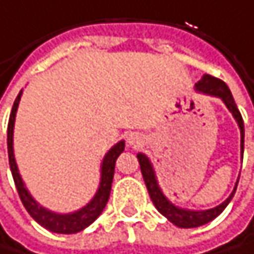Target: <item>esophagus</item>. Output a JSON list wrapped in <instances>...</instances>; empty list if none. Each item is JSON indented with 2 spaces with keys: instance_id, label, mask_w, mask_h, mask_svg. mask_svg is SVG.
Wrapping results in <instances>:
<instances>
[{
  "instance_id": "esophagus-1",
  "label": "esophagus",
  "mask_w": 254,
  "mask_h": 254,
  "mask_svg": "<svg viewBox=\"0 0 254 254\" xmlns=\"http://www.w3.org/2000/svg\"><path fill=\"white\" fill-rule=\"evenodd\" d=\"M127 142H128L130 146H136V145H139L140 139H139V136H136V134H130L128 139H127Z\"/></svg>"
}]
</instances>
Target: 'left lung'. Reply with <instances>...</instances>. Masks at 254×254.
Wrapping results in <instances>:
<instances>
[{"mask_svg":"<svg viewBox=\"0 0 254 254\" xmlns=\"http://www.w3.org/2000/svg\"><path fill=\"white\" fill-rule=\"evenodd\" d=\"M195 90L198 93H204V94H208V96H214V97H219L225 106L229 109V112L232 114V117L235 118L238 127H240V133H241V155L244 152V123H243V117L234 102V97L231 94V90L228 88V85L219 79V78H214L211 75H202V78L195 84ZM137 160H139V164H140V170H142V176H143V181H145V185L148 188L149 192V196L154 202V205L157 207V210L164 216L167 217L173 225L179 226V228H196V226H201V225H205L208 222H211L213 219H216L225 208L226 205L229 204V201L232 199L235 190H237V185H238V179L235 182V187L234 190L231 192V195L219 205L213 207V208H208V210H190V208H182V207H178L175 205L160 188L158 185V181H157V176H155V170L149 161V158L139 152L137 154Z\"/></svg>","mask_w":254,"mask_h":254,"instance_id":"obj_1","label":"left lung"}]
</instances>
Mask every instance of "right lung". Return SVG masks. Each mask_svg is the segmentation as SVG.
I'll return each instance as SVG.
<instances>
[{
    "mask_svg": "<svg viewBox=\"0 0 254 254\" xmlns=\"http://www.w3.org/2000/svg\"><path fill=\"white\" fill-rule=\"evenodd\" d=\"M23 90H20V93L17 94L11 114H10V120H8V127H7V149H8V163H10V170L14 179V185L17 188L19 196L26 208V211L32 216V219H35V222H38L41 226H44L46 229L56 232V234H75L79 232L82 229H85L88 225H91L103 211L108 199H109V193H111V187H112V181H114V172H115V161L120 157V154L124 151V140H120L118 143H115L103 157V161L100 164V182H99V188L96 190L94 196L79 210L72 211V213H56L52 211L46 207H43L28 190L25 187V182L19 173L17 169V163L14 158V148H13V133H14V121H16V112L19 108V102L22 97Z\"/></svg>",
    "mask_w": 254,
    "mask_h": 254,
    "instance_id": "add662e5",
    "label": "right lung"
}]
</instances>
